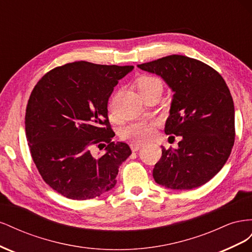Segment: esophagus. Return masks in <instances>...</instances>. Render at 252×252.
Segmentation results:
<instances>
[{
  "instance_id": "1",
  "label": "esophagus",
  "mask_w": 252,
  "mask_h": 252,
  "mask_svg": "<svg viewBox=\"0 0 252 252\" xmlns=\"http://www.w3.org/2000/svg\"><path fill=\"white\" fill-rule=\"evenodd\" d=\"M144 145V143L142 142H132L130 144V148L132 151H138L142 146Z\"/></svg>"
}]
</instances>
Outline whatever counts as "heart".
Here are the masks:
<instances>
[{"mask_svg":"<svg viewBox=\"0 0 252 252\" xmlns=\"http://www.w3.org/2000/svg\"><path fill=\"white\" fill-rule=\"evenodd\" d=\"M135 86L142 96L154 93V91L162 93L163 89L162 82L152 75H142L136 80ZM152 131H154V123L151 122H135L123 129L122 138L134 141H145L150 138Z\"/></svg>","mask_w":252,"mask_h":252,"instance_id":"obj_1","label":"heart"}]
</instances>
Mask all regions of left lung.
I'll use <instances>...</instances> for the list:
<instances>
[{"mask_svg":"<svg viewBox=\"0 0 252 252\" xmlns=\"http://www.w3.org/2000/svg\"><path fill=\"white\" fill-rule=\"evenodd\" d=\"M138 67L161 77L172 90L165 133L181 136L177 149L162 146L155 181L174 190L204 185L223 168L234 143V105L227 84L213 68L185 56Z\"/></svg>","mask_w":252,"mask_h":252,"instance_id":"obj_1","label":"left lung"}]
</instances>
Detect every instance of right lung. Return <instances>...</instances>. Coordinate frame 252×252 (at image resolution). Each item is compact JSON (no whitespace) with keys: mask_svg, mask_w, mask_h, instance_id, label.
<instances>
[{"mask_svg":"<svg viewBox=\"0 0 252 252\" xmlns=\"http://www.w3.org/2000/svg\"><path fill=\"white\" fill-rule=\"evenodd\" d=\"M132 69L80 61L50 70L34 86L26 138L43 180L60 194L89 200L116 186L131 149L112 141L107 105L113 87ZM94 146L104 149L101 156L92 154Z\"/></svg>","mask_w":252,"mask_h":252,"instance_id":"right-lung-1","label":"right lung"}]
</instances>
